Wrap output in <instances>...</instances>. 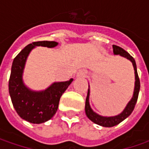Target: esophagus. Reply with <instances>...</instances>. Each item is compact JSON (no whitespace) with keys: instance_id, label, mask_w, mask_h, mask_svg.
Returning a JSON list of instances; mask_svg holds the SVG:
<instances>
[{"instance_id":"esophagus-1","label":"esophagus","mask_w":149,"mask_h":149,"mask_svg":"<svg viewBox=\"0 0 149 149\" xmlns=\"http://www.w3.org/2000/svg\"><path fill=\"white\" fill-rule=\"evenodd\" d=\"M87 75V71L85 70H80L77 73V77L83 78L85 77Z\"/></svg>"}]
</instances>
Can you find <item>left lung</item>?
Segmentation results:
<instances>
[{
    "mask_svg": "<svg viewBox=\"0 0 149 149\" xmlns=\"http://www.w3.org/2000/svg\"><path fill=\"white\" fill-rule=\"evenodd\" d=\"M113 54H118L122 57H124L126 59L130 60L133 64L134 66V74H135V83H134V95L132 99L129 100L128 104L126 105L125 109L123 111L121 112L119 114L115 115V116H102L100 115L99 113H95L90 107L89 104V89H88V94H87V98L85 100V113L87 115V117L89 119L94 122L98 125L103 126V127H113L115 125H117L119 123H121L126 118H128L132 113V112L134 109L135 104L137 103L138 97H139V89H140V81H139V78L138 75V72H137V66H136V62L134 59L130 55V54L125 51L124 49H122L121 47L117 46V45H113Z\"/></svg>",
    "mask_w": 149,
    "mask_h": 149,
    "instance_id": "left-lung-1",
    "label": "left lung"
}]
</instances>
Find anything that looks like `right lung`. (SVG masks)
I'll use <instances>...</instances> for the list:
<instances>
[{
    "label": "right lung",
    "mask_w": 149,
    "mask_h": 149,
    "mask_svg": "<svg viewBox=\"0 0 149 149\" xmlns=\"http://www.w3.org/2000/svg\"><path fill=\"white\" fill-rule=\"evenodd\" d=\"M55 41H37L28 45L16 55L12 63L9 79V94L15 109L24 120L31 123H42L49 120L58 109L61 95L64 94L73 79L64 82H54L47 89L35 91L23 81V73L26 60L31 51L36 46L54 48Z\"/></svg>",
    "instance_id": "add662e5"
}]
</instances>
